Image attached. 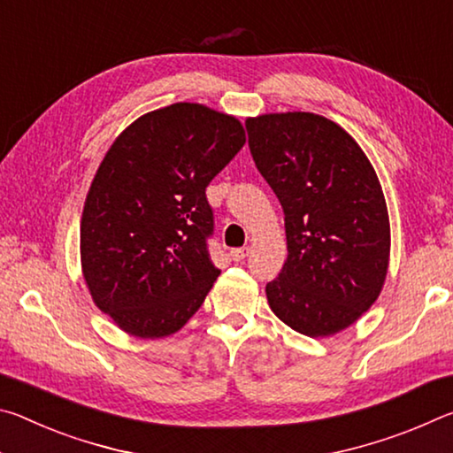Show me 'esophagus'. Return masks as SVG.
Returning a JSON list of instances; mask_svg holds the SVG:
<instances>
[{
	"mask_svg": "<svg viewBox=\"0 0 453 453\" xmlns=\"http://www.w3.org/2000/svg\"><path fill=\"white\" fill-rule=\"evenodd\" d=\"M250 248H235V250H232V259L234 262H243L245 257L250 256Z\"/></svg>",
	"mask_w": 453,
	"mask_h": 453,
	"instance_id": "esophagus-1",
	"label": "esophagus"
}]
</instances>
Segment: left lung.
<instances>
[{
	"instance_id": "1",
	"label": "left lung",
	"mask_w": 453,
	"mask_h": 453,
	"mask_svg": "<svg viewBox=\"0 0 453 453\" xmlns=\"http://www.w3.org/2000/svg\"><path fill=\"white\" fill-rule=\"evenodd\" d=\"M245 129L286 216L288 259L265 286L270 308L303 335L342 332L386 281L389 218L378 175L354 137L316 113H265Z\"/></svg>"
}]
</instances>
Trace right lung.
<instances>
[{
    "label": "right lung",
    "mask_w": 453,
    "mask_h": 453,
    "mask_svg": "<svg viewBox=\"0 0 453 453\" xmlns=\"http://www.w3.org/2000/svg\"><path fill=\"white\" fill-rule=\"evenodd\" d=\"M234 116L173 104L126 127L88 191L80 248L99 310L135 337L178 332L218 280L210 181L243 148Z\"/></svg>",
    "instance_id": "right-lung-1"
}]
</instances>
